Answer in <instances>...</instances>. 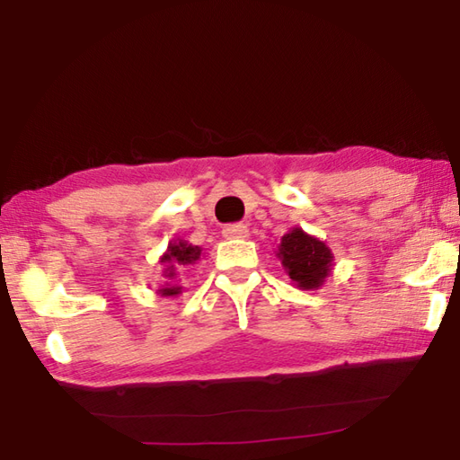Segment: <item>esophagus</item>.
Masks as SVG:
<instances>
[{
  "mask_svg": "<svg viewBox=\"0 0 460 460\" xmlns=\"http://www.w3.org/2000/svg\"><path fill=\"white\" fill-rule=\"evenodd\" d=\"M247 225L245 223H229L223 227V235L227 239H241V237H247Z\"/></svg>",
  "mask_w": 460,
  "mask_h": 460,
  "instance_id": "34e87169",
  "label": "esophagus"
}]
</instances>
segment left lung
<instances>
[{
	"label": "left lung",
	"instance_id": "1",
	"mask_svg": "<svg viewBox=\"0 0 460 460\" xmlns=\"http://www.w3.org/2000/svg\"><path fill=\"white\" fill-rule=\"evenodd\" d=\"M278 258L282 260L292 282L305 290L321 286L332 266L331 249L323 241L306 235L302 229L286 233L279 243Z\"/></svg>",
	"mask_w": 460,
	"mask_h": 460
}]
</instances>
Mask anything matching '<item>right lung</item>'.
<instances>
[{"instance_id":"add662e5","label":"right lung","mask_w":460,"mask_h":460,"mask_svg":"<svg viewBox=\"0 0 460 460\" xmlns=\"http://www.w3.org/2000/svg\"><path fill=\"white\" fill-rule=\"evenodd\" d=\"M200 258V249L199 247H192L189 243H184V241H178V243H170L168 247V253L162 258V261L168 263L166 268V276L170 279L176 278V270H182L186 266H190ZM162 296H174L181 292V286L176 284H168L166 288H162L158 290Z\"/></svg>"}]
</instances>
